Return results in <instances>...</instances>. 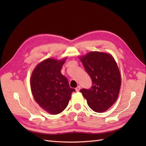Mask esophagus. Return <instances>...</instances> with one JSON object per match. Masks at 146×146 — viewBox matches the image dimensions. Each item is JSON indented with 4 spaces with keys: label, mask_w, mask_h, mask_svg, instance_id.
<instances>
[{
    "label": "esophagus",
    "mask_w": 146,
    "mask_h": 146,
    "mask_svg": "<svg viewBox=\"0 0 146 146\" xmlns=\"http://www.w3.org/2000/svg\"><path fill=\"white\" fill-rule=\"evenodd\" d=\"M80 88H81L80 86V85H78V86H77V87L76 88V91H80Z\"/></svg>",
    "instance_id": "1"
}]
</instances>
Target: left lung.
Segmentation results:
<instances>
[{
	"mask_svg": "<svg viewBox=\"0 0 146 146\" xmlns=\"http://www.w3.org/2000/svg\"><path fill=\"white\" fill-rule=\"evenodd\" d=\"M80 60L92 86L80 91L93 111L104 112L115 103L119 93L121 78L117 65L111 55L99 52H91Z\"/></svg>",
	"mask_w": 146,
	"mask_h": 146,
	"instance_id": "obj_1",
	"label": "left lung"
}]
</instances>
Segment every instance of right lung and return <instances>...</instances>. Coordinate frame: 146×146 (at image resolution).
<instances>
[{"instance_id": "right-lung-1", "label": "right lung", "mask_w": 146, "mask_h": 146, "mask_svg": "<svg viewBox=\"0 0 146 146\" xmlns=\"http://www.w3.org/2000/svg\"><path fill=\"white\" fill-rule=\"evenodd\" d=\"M66 60L48 58L42 61L35 68L30 78L35 100L42 108L52 114L63 111L76 91L69 86L67 78L61 73Z\"/></svg>"}]
</instances>
